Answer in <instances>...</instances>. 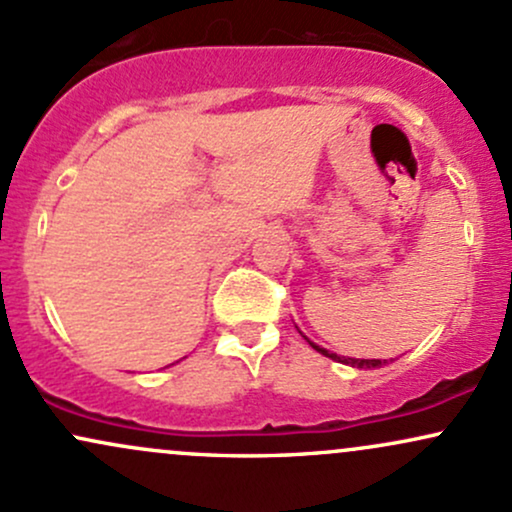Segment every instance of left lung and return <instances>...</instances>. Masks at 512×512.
Wrapping results in <instances>:
<instances>
[{"instance_id": "8db88e82", "label": "left lung", "mask_w": 512, "mask_h": 512, "mask_svg": "<svg viewBox=\"0 0 512 512\" xmlns=\"http://www.w3.org/2000/svg\"><path fill=\"white\" fill-rule=\"evenodd\" d=\"M308 339V337H305ZM308 344L313 346L315 351H320L322 356H327V358H332V361H339V363H346V366H354V368H380V366H385L387 361H380V358H346V356H337V354H332V351H327V349H322V346H317V344H313L308 339Z\"/></svg>"}]
</instances>
